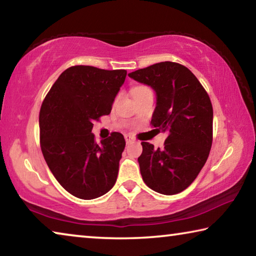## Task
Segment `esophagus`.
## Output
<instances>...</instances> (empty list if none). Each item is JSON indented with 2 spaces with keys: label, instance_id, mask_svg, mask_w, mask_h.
<instances>
[{
  "label": "esophagus",
  "instance_id": "obj_1",
  "mask_svg": "<svg viewBox=\"0 0 256 256\" xmlns=\"http://www.w3.org/2000/svg\"><path fill=\"white\" fill-rule=\"evenodd\" d=\"M125 141H126L128 144H132V142H134V138L126 134V136H125Z\"/></svg>",
  "mask_w": 256,
  "mask_h": 256
}]
</instances>
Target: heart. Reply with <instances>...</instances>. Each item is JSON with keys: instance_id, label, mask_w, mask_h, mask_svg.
Here are the masks:
<instances>
[{"instance_id": "b5f03b06", "label": "heart", "mask_w": 256, "mask_h": 256, "mask_svg": "<svg viewBox=\"0 0 256 256\" xmlns=\"http://www.w3.org/2000/svg\"><path fill=\"white\" fill-rule=\"evenodd\" d=\"M136 89H138V88H136Z\"/></svg>"}]
</instances>
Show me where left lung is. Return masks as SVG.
Returning a JSON list of instances; mask_svg holds the SVG:
<instances>
[{"mask_svg": "<svg viewBox=\"0 0 256 256\" xmlns=\"http://www.w3.org/2000/svg\"><path fill=\"white\" fill-rule=\"evenodd\" d=\"M157 94L151 125L166 132L164 148L141 142L138 158L146 186L164 196L188 188L204 166L212 146L214 110L210 97L188 68L160 62L130 73Z\"/></svg>", "mask_w": 256, "mask_h": 256, "instance_id": "left-lung-1", "label": "left lung"}]
</instances>
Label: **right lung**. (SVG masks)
<instances>
[{
  "label": "right lung",
  "instance_id": "1",
  "mask_svg": "<svg viewBox=\"0 0 256 256\" xmlns=\"http://www.w3.org/2000/svg\"><path fill=\"white\" fill-rule=\"evenodd\" d=\"M126 73L71 66L58 76L42 104V156L62 188L82 200L106 194L118 178L124 136L112 132L98 144L92 130L94 120L110 112Z\"/></svg>",
  "mask_w": 256,
  "mask_h": 256
}]
</instances>
